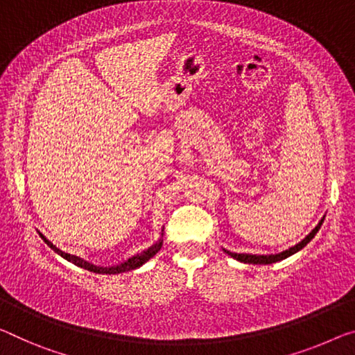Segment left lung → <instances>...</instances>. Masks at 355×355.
<instances>
[{"label": "left lung", "mask_w": 355, "mask_h": 355, "mask_svg": "<svg viewBox=\"0 0 355 355\" xmlns=\"http://www.w3.org/2000/svg\"><path fill=\"white\" fill-rule=\"evenodd\" d=\"M325 219V216L320 219V222L315 225V228L313 232H311L306 238L302 239L298 244H295V246L287 249V250H282L281 254H271V255H250V254H236V252H230V250H225V252L230 255V257L236 259L239 261H243V263H254V265H268V263H275V261H279V260H284L287 257H291V255H293L295 252H298L300 249H303L306 244L311 241L315 236V233L319 232L320 225H322V222Z\"/></svg>", "instance_id": "8db88e82"}]
</instances>
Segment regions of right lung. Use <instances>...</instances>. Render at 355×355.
Instances as JSON below:
<instances>
[{
  "label": "right lung",
  "mask_w": 355,
  "mask_h": 355,
  "mask_svg": "<svg viewBox=\"0 0 355 355\" xmlns=\"http://www.w3.org/2000/svg\"><path fill=\"white\" fill-rule=\"evenodd\" d=\"M40 236L44 239V243L47 244L49 248L55 250V252L60 255V257H63L64 260L71 261V263H74L76 266H80V268L98 272V275H119V272H127V271H132V270L139 268L141 265H144L147 260H150L157 252H159V250L162 249V244H163V239L160 238L159 241H157L155 244H152L150 248H147L146 250H143V252L133 255L132 259L125 260V261H122V263H119L116 266H96L94 263H90V261H87L84 259L78 257V255H71V254L63 252V250H60L57 246H53V244L49 241V239L42 233H40ZM162 236H163V233H162Z\"/></svg>",
  "instance_id": "right-lung-1"
}]
</instances>
